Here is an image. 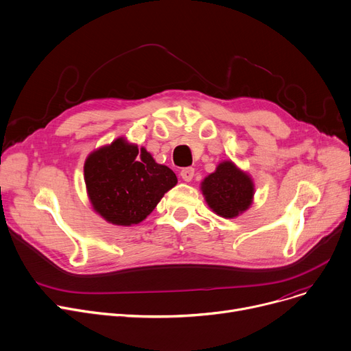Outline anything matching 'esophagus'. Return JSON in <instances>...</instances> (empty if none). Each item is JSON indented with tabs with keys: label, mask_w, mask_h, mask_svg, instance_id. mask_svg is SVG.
I'll return each mask as SVG.
<instances>
[{
	"label": "esophagus",
	"mask_w": 351,
	"mask_h": 351,
	"mask_svg": "<svg viewBox=\"0 0 351 351\" xmlns=\"http://www.w3.org/2000/svg\"><path fill=\"white\" fill-rule=\"evenodd\" d=\"M181 178L184 180V181H187V182H190L191 180H193V177H194V169L193 167H189V169H184L182 171H181Z\"/></svg>",
	"instance_id": "1"
}]
</instances>
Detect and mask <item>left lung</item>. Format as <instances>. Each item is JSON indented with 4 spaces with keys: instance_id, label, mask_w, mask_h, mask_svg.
Returning <instances> with one entry per match:
<instances>
[{
    "instance_id": "1",
    "label": "left lung",
    "mask_w": 351,
    "mask_h": 351,
    "mask_svg": "<svg viewBox=\"0 0 351 351\" xmlns=\"http://www.w3.org/2000/svg\"><path fill=\"white\" fill-rule=\"evenodd\" d=\"M201 191L208 207L219 217L231 219L248 210L254 202L252 177L231 160L221 161L215 171L201 182Z\"/></svg>"
}]
</instances>
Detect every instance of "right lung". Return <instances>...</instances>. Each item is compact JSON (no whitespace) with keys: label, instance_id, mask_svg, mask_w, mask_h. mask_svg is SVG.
Returning a JSON list of instances; mask_svg holds the SVG:
<instances>
[{"label":"right lung","instance_id":"obj_1","mask_svg":"<svg viewBox=\"0 0 351 351\" xmlns=\"http://www.w3.org/2000/svg\"><path fill=\"white\" fill-rule=\"evenodd\" d=\"M84 176L95 213L120 226L146 219L177 184L171 169L125 137L93 150L85 161Z\"/></svg>","mask_w":351,"mask_h":351}]
</instances>
